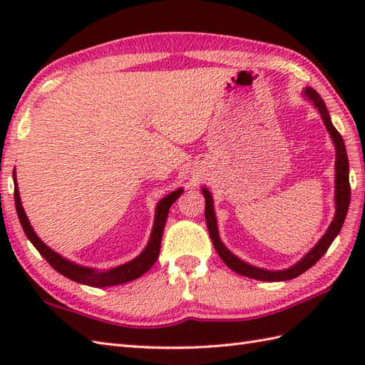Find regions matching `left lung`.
<instances>
[{"label": "left lung", "instance_id": "1", "mask_svg": "<svg viewBox=\"0 0 365 365\" xmlns=\"http://www.w3.org/2000/svg\"><path fill=\"white\" fill-rule=\"evenodd\" d=\"M302 98L307 100L309 103H312L317 111H319L320 118L327 127L328 133L332 139V144H334L336 149V161H334V205H336V213L334 218H332L329 227L324 232V235L317 242V245L312 247L311 251H307L302 257L293 263L292 267L284 268V269H268V268H260L251 265L245 260H242L232 252L229 247L222 243V240L220 237V230H218V220H216V213H215V202H213V196L208 188L202 187L200 191L205 197V221H207V227H208V234H210V238L213 242V246L216 252L220 254V257L226 265L235 271V273L251 277V279H257V281H265V282H281V281H290V279L298 277L299 274L304 273L312 265H315L317 262L322 259V255L328 251V247L331 243L334 242L336 237L339 235L340 229H342L346 213H348V207H350V197H351V190H350V178H348V170H350V166H348V157H346V149H345V143L342 136H340L336 127L332 125L331 122V115L328 113V108L324 105L323 98L320 94L312 88H306L302 91Z\"/></svg>", "mask_w": 365, "mask_h": 365}]
</instances>
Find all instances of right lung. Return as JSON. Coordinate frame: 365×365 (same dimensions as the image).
Here are the masks:
<instances>
[{
	"instance_id": "add662e5",
	"label": "right lung",
	"mask_w": 365,
	"mask_h": 365,
	"mask_svg": "<svg viewBox=\"0 0 365 365\" xmlns=\"http://www.w3.org/2000/svg\"><path fill=\"white\" fill-rule=\"evenodd\" d=\"M182 192H183V188H177L175 191L169 192L168 196L161 197L158 200L157 207H155V220H153V226H152V232H150V238H149V242H147L144 250L141 251V254L136 255V257L131 259L130 262L122 263V265H118L114 268L97 269V268L78 265V263L63 257V255L58 254L56 251H53L51 247L46 246L42 240L37 237V234L34 232L33 226H31V222L25 213V208H23V205H21L20 191H19V185H17V175H15V169H14L15 208H17L20 224H21L23 230H25L28 240L34 245V247L38 252H41L42 257L48 262L50 265L58 271V273L68 277L71 281L80 282V284L89 285V287H113V285L135 281V279L141 277L145 271H149L153 267V263L157 262L158 254H160L163 230H165L169 208L178 197H180Z\"/></svg>"
}]
</instances>
